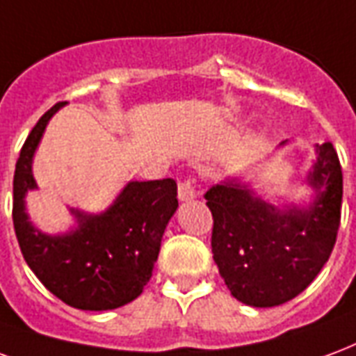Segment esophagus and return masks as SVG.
I'll use <instances>...</instances> for the list:
<instances>
[{"mask_svg":"<svg viewBox=\"0 0 356 356\" xmlns=\"http://www.w3.org/2000/svg\"><path fill=\"white\" fill-rule=\"evenodd\" d=\"M195 195V186H193L191 178H184L178 181V199L180 201H191Z\"/></svg>","mask_w":356,"mask_h":356,"instance_id":"1","label":"esophagus"}]
</instances>
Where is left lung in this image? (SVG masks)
Returning a JSON list of instances; mask_svg holds the SVG:
<instances>
[{
	"mask_svg": "<svg viewBox=\"0 0 356 356\" xmlns=\"http://www.w3.org/2000/svg\"><path fill=\"white\" fill-rule=\"evenodd\" d=\"M307 210L279 212L233 181L204 193L212 212V254L238 302L273 307L302 294L328 261L341 220L343 175L332 142L316 146Z\"/></svg>",
	"mask_w": 356,
	"mask_h": 356,
	"instance_id": "8db88e82",
	"label": "left lung"
}]
</instances>
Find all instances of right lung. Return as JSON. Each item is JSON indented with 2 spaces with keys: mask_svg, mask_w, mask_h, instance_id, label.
Wrapping results in <instances>:
<instances>
[{
  "mask_svg": "<svg viewBox=\"0 0 356 356\" xmlns=\"http://www.w3.org/2000/svg\"><path fill=\"white\" fill-rule=\"evenodd\" d=\"M64 102L45 111L20 149L13 180V224L20 252L43 286L75 309H118L136 300L152 279L161 238L178 209L172 178L131 181L102 216L75 212L79 227L47 237L28 222L24 195L35 188L32 157L49 119Z\"/></svg>",
  "mask_w": 356,
  "mask_h": 356,
  "instance_id": "right-lung-1",
  "label": "right lung"
}]
</instances>
